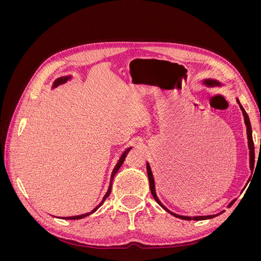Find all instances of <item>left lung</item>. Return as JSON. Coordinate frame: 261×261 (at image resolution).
I'll return each instance as SVG.
<instances>
[{
  "label": "left lung",
  "mask_w": 261,
  "mask_h": 261,
  "mask_svg": "<svg viewBox=\"0 0 261 261\" xmlns=\"http://www.w3.org/2000/svg\"><path fill=\"white\" fill-rule=\"evenodd\" d=\"M206 84L207 85H219V83H217L216 81H206ZM238 102L240 103V101L238 100ZM240 107H241V109H242V111H243V114H244V117H245V124H246V126H247V137H248V147H249V150H250V169L251 170H254V165H255V147H254V141H252V134H251V126H250V122H249V117H248V115H247V113L245 112V110H244V108L241 106V103H240ZM147 173H148V178H149V184H150V191H151V194H152V196H153V198H154V200L160 204V206L163 208V209H165L167 210L168 212H170L171 215H173V216H175V217H177V218H180V219H183V220H207V219H212V218H215L216 216H208V217H194V218H189V217H181V216H177V215H174V213H172L171 211H169L167 208H165L163 204L160 202V200L158 199V197H156V195H155V191H154V180H153V176H152V173H151V169H150V167H149V164L147 163ZM234 201L235 200H233L230 204H228V207H231L232 204L234 203Z\"/></svg>",
  "instance_id": "1"
}]
</instances>
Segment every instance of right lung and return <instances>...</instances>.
Segmentation results:
<instances>
[{
  "mask_svg": "<svg viewBox=\"0 0 261 261\" xmlns=\"http://www.w3.org/2000/svg\"><path fill=\"white\" fill-rule=\"evenodd\" d=\"M69 77H61V78H59V80H57L54 82V87H57V86H59V85H61V84H63V83H65L67 80H68ZM130 150V148H128L127 150H125V151L123 152V154H122V156L120 158V160H118V162L116 163V165H115V168H114V170H113V172H112V175H111V183H110V186H109V189H108V192H107V194H106V196L103 197V199H102V201L99 203V206L98 207H96L94 208L91 212H89V213H86V215H82V216H76V217H67V218H64V219H67V220H78V219H83V218H85V217H87V216H89V215H91V213H93L94 211H96L102 203H103V201L108 198V197L110 196V193H111V188H112V180H113V178H114V175L116 174V172L118 171V169L121 168V165L123 164V162H124V160H125V158H126V155H127V153H128V151Z\"/></svg>",
  "mask_w": 261,
  "mask_h": 261,
  "instance_id": "add662e5",
  "label": "right lung"
}]
</instances>
